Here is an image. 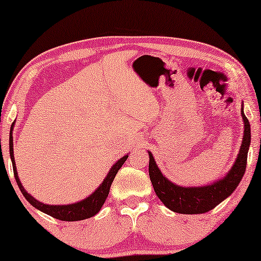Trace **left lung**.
I'll return each instance as SVG.
<instances>
[{
	"instance_id": "8db88e82",
	"label": "left lung",
	"mask_w": 261,
	"mask_h": 261,
	"mask_svg": "<svg viewBox=\"0 0 261 261\" xmlns=\"http://www.w3.org/2000/svg\"><path fill=\"white\" fill-rule=\"evenodd\" d=\"M244 110V107H242ZM242 119L245 123L244 138L240 147V152L237 156L235 164L229 172L222 179L212 183L205 187L183 188L176 185L163 176L160 170L156 166L152 153L149 154L148 173L151 178L153 189L160 201L167 208L174 213L179 214H203L219 205L223 199L230 196L235 189L238 188L241 178L244 177L247 165V153L251 145V124L244 112H241Z\"/></svg>"
}]
</instances>
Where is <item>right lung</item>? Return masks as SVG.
Instances as JSON below:
<instances>
[{
  "mask_svg": "<svg viewBox=\"0 0 261 261\" xmlns=\"http://www.w3.org/2000/svg\"><path fill=\"white\" fill-rule=\"evenodd\" d=\"M9 152H10V159H12L13 164V170H14V177H15V180L17 183V187L20 188L21 192L24 196V198L27 199L28 202L31 203L34 208L40 210V212L47 214V215L55 217L57 220L60 221H81L89 219V217L95 216L99 210H101L102 205L105 204L106 198L108 197L110 185H112L114 178H115L116 173L119 172L121 166L123 165L124 162H126L128 155H124L121 158L119 162L114 164L112 170L109 171L108 176L106 177V179L103 180V183L97 188V190L92 192V195L89 196L88 198L83 199V201L74 203V204H67V205H48L44 204V203L39 202L35 199L33 196L27 194V191L24 190L22 184L17 177V171L15 166V160H14V152H13V135L12 132H10L9 137Z\"/></svg>",
  "mask_w": 261,
  "mask_h": 261,
  "instance_id": "add662e5",
  "label": "right lung"
}]
</instances>
